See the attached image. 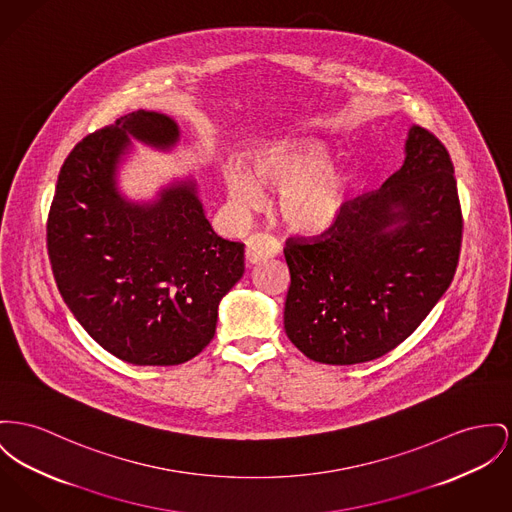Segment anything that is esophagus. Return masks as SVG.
I'll list each match as a JSON object with an SVG mask.
<instances>
[{
	"instance_id": "obj_1",
	"label": "esophagus",
	"mask_w": 512,
	"mask_h": 512,
	"mask_svg": "<svg viewBox=\"0 0 512 512\" xmlns=\"http://www.w3.org/2000/svg\"><path fill=\"white\" fill-rule=\"evenodd\" d=\"M281 252L279 242L270 237V235H262L256 233L250 239L246 240V262L248 264H258L264 262L268 258H273Z\"/></svg>"
}]
</instances>
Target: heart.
I'll return each instance as SVG.
<instances>
[{"label":"heart","mask_w":512,"mask_h":512,"mask_svg":"<svg viewBox=\"0 0 512 512\" xmlns=\"http://www.w3.org/2000/svg\"><path fill=\"white\" fill-rule=\"evenodd\" d=\"M254 176L240 167L225 171L231 202L240 211L266 204L264 186L279 188L277 209L283 221L301 233L330 229L347 202V178L328 167V151L312 141L283 139L258 149Z\"/></svg>","instance_id":"heart-1"}]
</instances>
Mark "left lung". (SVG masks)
I'll list each match as a JSON object with an SVG mask.
<instances>
[{
  "mask_svg": "<svg viewBox=\"0 0 512 512\" xmlns=\"http://www.w3.org/2000/svg\"><path fill=\"white\" fill-rule=\"evenodd\" d=\"M462 209L439 137L409 128L406 161L382 188L345 202L316 237H291L285 334L308 359L355 365L413 334L452 283Z\"/></svg>",
  "mask_w": 512,
  "mask_h": 512,
  "instance_id": "left-lung-1",
  "label": "left lung"
}]
</instances>
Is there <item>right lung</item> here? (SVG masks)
Returning <instances> with one entry per match:
<instances>
[{"label": "right lung", "instance_id": "add662e5", "mask_svg": "<svg viewBox=\"0 0 512 512\" xmlns=\"http://www.w3.org/2000/svg\"><path fill=\"white\" fill-rule=\"evenodd\" d=\"M130 136L167 149L178 126L136 110L71 149L48 213V258L93 340L126 363L171 367L213 340L219 301L244 273V244L213 233L194 182L172 184L153 204L126 202L116 167Z\"/></svg>", "mask_w": 512, "mask_h": 512}]
</instances>
